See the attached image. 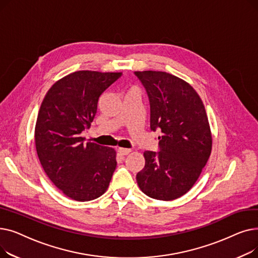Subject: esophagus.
Listing matches in <instances>:
<instances>
[{
    "instance_id": "esophagus-1",
    "label": "esophagus",
    "mask_w": 258,
    "mask_h": 258,
    "mask_svg": "<svg viewBox=\"0 0 258 258\" xmlns=\"http://www.w3.org/2000/svg\"><path fill=\"white\" fill-rule=\"evenodd\" d=\"M118 153L121 156H126L131 153V150H128V148H121L120 147V148H118Z\"/></svg>"
}]
</instances>
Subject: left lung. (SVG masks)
I'll return each mask as SVG.
<instances>
[{"label":"left lung","instance_id":"8db88e82","mask_svg":"<svg viewBox=\"0 0 258 258\" xmlns=\"http://www.w3.org/2000/svg\"><path fill=\"white\" fill-rule=\"evenodd\" d=\"M151 105V130L161 131L159 152H144L137 183L150 198L171 201L199 179L211 154L212 138L205 106L196 90L166 72H135Z\"/></svg>","mask_w":258,"mask_h":258}]
</instances>
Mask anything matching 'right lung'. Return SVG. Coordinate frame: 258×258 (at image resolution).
<instances>
[{
	"instance_id": "obj_1",
	"label": "right lung",
	"mask_w": 258,
	"mask_h": 258,
	"mask_svg": "<svg viewBox=\"0 0 258 258\" xmlns=\"http://www.w3.org/2000/svg\"><path fill=\"white\" fill-rule=\"evenodd\" d=\"M122 73L77 71L54 84L35 124L36 153L48 178L68 198L79 202L102 196L115 171L116 152L85 142L100 95Z\"/></svg>"
}]
</instances>
